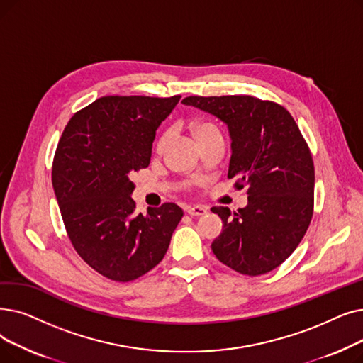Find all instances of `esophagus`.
Instances as JSON below:
<instances>
[{
  "label": "esophagus",
  "instance_id": "1",
  "mask_svg": "<svg viewBox=\"0 0 363 363\" xmlns=\"http://www.w3.org/2000/svg\"><path fill=\"white\" fill-rule=\"evenodd\" d=\"M206 212H208V209L204 206H199V204H197V206H188L186 208V213L191 215V216H201Z\"/></svg>",
  "mask_w": 363,
  "mask_h": 363
}]
</instances>
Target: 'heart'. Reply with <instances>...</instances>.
I'll use <instances>...</instances> for the list:
<instances>
[{
    "label": "heart",
    "instance_id": "b5f03b06",
    "mask_svg": "<svg viewBox=\"0 0 363 363\" xmlns=\"http://www.w3.org/2000/svg\"><path fill=\"white\" fill-rule=\"evenodd\" d=\"M193 132H194V136H196L197 140H199V139H201L203 136L211 135V133H216L218 129L215 128L213 124H211V123H199V124H196L194 128H193ZM172 135H173L172 129H167V130H164V132L159 136V139H157V144H155L157 151L162 152V151L167 147V144L170 143V139H172Z\"/></svg>",
    "mask_w": 363,
    "mask_h": 363
}]
</instances>
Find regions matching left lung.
<instances>
[{
  "label": "left lung",
  "mask_w": 363,
  "mask_h": 363,
  "mask_svg": "<svg viewBox=\"0 0 363 363\" xmlns=\"http://www.w3.org/2000/svg\"><path fill=\"white\" fill-rule=\"evenodd\" d=\"M182 104L227 124L228 178H238L239 190L247 186L245 208H212L224 224L212 242L215 257L246 276L274 270L303 240L313 216L314 166L295 120L281 105L246 94L188 96Z\"/></svg>",
  "instance_id": "left-lung-1"
}]
</instances>
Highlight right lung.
I'll list each match as a JSON object with an SVG mask.
<instances>
[{"label": "right lung", "instance_id": "obj_1", "mask_svg": "<svg viewBox=\"0 0 363 363\" xmlns=\"http://www.w3.org/2000/svg\"><path fill=\"white\" fill-rule=\"evenodd\" d=\"M181 96H105L72 116L59 139L52 182L68 238L93 270L130 281L166 255L184 215L175 203L136 212L132 175Z\"/></svg>", "mask_w": 363, "mask_h": 363}]
</instances>
